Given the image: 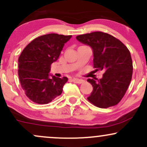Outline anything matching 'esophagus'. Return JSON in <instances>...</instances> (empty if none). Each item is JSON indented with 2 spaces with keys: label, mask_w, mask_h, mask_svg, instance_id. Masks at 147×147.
<instances>
[{
  "label": "esophagus",
  "mask_w": 147,
  "mask_h": 147,
  "mask_svg": "<svg viewBox=\"0 0 147 147\" xmlns=\"http://www.w3.org/2000/svg\"><path fill=\"white\" fill-rule=\"evenodd\" d=\"M72 82H75V83H77V84H82L84 82V80L83 79H78V78H73L72 79Z\"/></svg>",
  "instance_id": "obj_1"
}]
</instances>
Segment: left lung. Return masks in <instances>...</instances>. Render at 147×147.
Masks as SVG:
<instances>
[{
    "label": "left lung",
    "instance_id": "8db88e82",
    "mask_svg": "<svg viewBox=\"0 0 147 147\" xmlns=\"http://www.w3.org/2000/svg\"><path fill=\"white\" fill-rule=\"evenodd\" d=\"M81 43L92 49L93 65L104 72L102 79H88L93 90L88 100L102 109L117 104L132 78L133 62L128 48L119 39L102 32L79 35Z\"/></svg>",
    "mask_w": 147,
    "mask_h": 147
}]
</instances>
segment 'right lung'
Segmentation results:
<instances>
[{"mask_svg": "<svg viewBox=\"0 0 147 147\" xmlns=\"http://www.w3.org/2000/svg\"><path fill=\"white\" fill-rule=\"evenodd\" d=\"M72 35L48 34L34 38L18 58V77L27 97L34 103L48 104L63 92L68 78L51 75L50 65L58 59Z\"/></svg>", "mask_w": 147, "mask_h": 147, "instance_id": "1", "label": "right lung"}]
</instances>
